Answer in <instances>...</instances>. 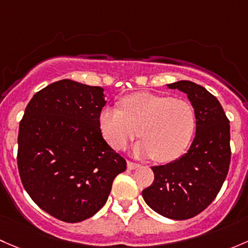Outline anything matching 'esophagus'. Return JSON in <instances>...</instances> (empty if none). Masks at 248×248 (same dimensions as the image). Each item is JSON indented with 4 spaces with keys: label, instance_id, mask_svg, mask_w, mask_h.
<instances>
[{
    "label": "esophagus",
    "instance_id": "34e87169",
    "mask_svg": "<svg viewBox=\"0 0 248 248\" xmlns=\"http://www.w3.org/2000/svg\"><path fill=\"white\" fill-rule=\"evenodd\" d=\"M139 167H140L139 163H135L132 161H127V168H129V170H136V168H139Z\"/></svg>",
    "mask_w": 248,
    "mask_h": 248
}]
</instances>
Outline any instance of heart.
<instances>
[{"mask_svg": "<svg viewBox=\"0 0 248 248\" xmlns=\"http://www.w3.org/2000/svg\"><path fill=\"white\" fill-rule=\"evenodd\" d=\"M119 106L121 109L106 107L99 117L101 134L114 149H124L139 134L142 141L135 145V154L170 162L192 140L196 113L188 101L140 92L125 96Z\"/></svg>", "mask_w": 248, "mask_h": 248, "instance_id": "b5f03b06", "label": "heart"}]
</instances>
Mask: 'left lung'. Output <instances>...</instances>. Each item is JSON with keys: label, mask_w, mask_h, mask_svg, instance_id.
Listing matches in <instances>:
<instances>
[{"label": "left lung", "mask_w": 248, "mask_h": 248, "mask_svg": "<svg viewBox=\"0 0 248 248\" xmlns=\"http://www.w3.org/2000/svg\"><path fill=\"white\" fill-rule=\"evenodd\" d=\"M187 95L196 113V136L187 153L152 167L154 181L142 191L145 203L160 215L187 219L208 208L221 190L231 163V126L221 104L191 81L167 85Z\"/></svg>", "instance_id": "obj_1"}]
</instances>
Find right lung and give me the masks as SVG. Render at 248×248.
Listing matches in <instances>:
<instances>
[{
	"mask_svg": "<svg viewBox=\"0 0 248 248\" xmlns=\"http://www.w3.org/2000/svg\"><path fill=\"white\" fill-rule=\"evenodd\" d=\"M101 87L61 80L37 92L20 122L17 168L33 202L76 223L105 205L112 183L126 170L99 126Z\"/></svg>",
	"mask_w": 248,
	"mask_h": 248,
	"instance_id": "add662e5",
	"label": "right lung"
}]
</instances>
